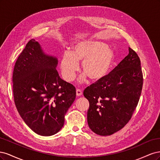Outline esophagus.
<instances>
[{
	"instance_id": "1",
	"label": "esophagus",
	"mask_w": 160,
	"mask_h": 160,
	"mask_svg": "<svg viewBox=\"0 0 160 160\" xmlns=\"http://www.w3.org/2000/svg\"><path fill=\"white\" fill-rule=\"evenodd\" d=\"M82 94H83V92H82V91L81 89H77V90H76L77 96H81V95H82Z\"/></svg>"
}]
</instances>
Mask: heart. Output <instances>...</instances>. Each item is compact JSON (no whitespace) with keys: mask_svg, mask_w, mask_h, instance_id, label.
Here are the masks:
<instances>
[{"mask_svg":"<svg viewBox=\"0 0 160 160\" xmlns=\"http://www.w3.org/2000/svg\"><path fill=\"white\" fill-rule=\"evenodd\" d=\"M115 61V52L105 42L98 41H82L72 47V52H65L61 60V70L67 81L74 79L82 62L85 74L80 79L85 80L86 75L93 81L103 79L108 74Z\"/></svg>","mask_w":160,"mask_h":160,"instance_id":"obj_1","label":"heart"}]
</instances>
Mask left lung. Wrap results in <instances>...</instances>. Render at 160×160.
<instances>
[{"label":"left lung","instance_id":"8db88e82","mask_svg":"<svg viewBox=\"0 0 160 160\" xmlns=\"http://www.w3.org/2000/svg\"><path fill=\"white\" fill-rule=\"evenodd\" d=\"M142 86L141 62L137 53L129 47L128 55L115 69L83 91L89 102V128L103 136L122 129L132 118Z\"/></svg>","mask_w":160,"mask_h":160}]
</instances>
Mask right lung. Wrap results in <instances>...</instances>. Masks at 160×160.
Wrapping results in <instances>:
<instances>
[{
  "label": "right lung",
  "instance_id": "obj_1",
  "mask_svg": "<svg viewBox=\"0 0 160 160\" xmlns=\"http://www.w3.org/2000/svg\"><path fill=\"white\" fill-rule=\"evenodd\" d=\"M57 58L47 55L35 39L18 56L12 74L14 103L34 132L51 136L59 132L76 98L72 84L61 79Z\"/></svg>",
  "mask_w": 160,
  "mask_h": 160
}]
</instances>
